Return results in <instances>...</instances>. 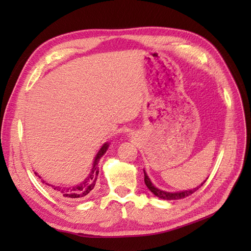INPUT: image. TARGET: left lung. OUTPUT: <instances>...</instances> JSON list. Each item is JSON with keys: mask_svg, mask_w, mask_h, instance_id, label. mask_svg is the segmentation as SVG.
I'll return each mask as SVG.
<instances>
[{"mask_svg": "<svg viewBox=\"0 0 251 251\" xmlns=\"http://www.w3.org/2000/svg\"><path fill=\"white\" fill-rule=\"evenodd\" d=\"M143 173H145V183L146 185L148 186V189L150 190L152 193L157 196L158 199H162V200H169V201H173V200H181V199H184V197L189 196L191 194H193L195 191L199 190L201 186L205 183V181L202 182L201 185L196 186V188L192 189V190H185V191H180V192H166V191H163V190H159L157 189L155 185H154L152 182L150 178L148 177V175L146 173V170L143 169Z\"/></svg>", "mask_w": 251, "mask_h": 251, "instance_id": "obj_1", "label": "left lung"}]
</instances>
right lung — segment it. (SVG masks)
<instances>
[{
    "mask_svg": "<svg viewBox=\"0 0 251 251\" xmlns=\"http://www.w3.org/2000/svg\"><path fill=\"white\" fill-rule=\"evenodd\" d=\"M109 148V143L105 142L104 145L100 148V150L98 153L96 154L94 163H93V167L92 170H90L89 175L86 178L82 181L81 183H78L76 185L73 186H66V185H54L47 182V181L41 179L42 182L44 184L49 185L50 188L55 192V194L63 197V199H70V200H81V199H86L90 194L95 188L96 182H97L98 179V174H99V167H98V163L100 161V158L104 155V153L106 152ZM36 174V173H34ZM37 177H40L39 174H36ZM41 178V177H40Z\"/></svg>",
    "mask_w": 251,
    "mask_h": 251,
    "instance_id": "obj_1",
    "label": "right lung"
}]
</instances>
